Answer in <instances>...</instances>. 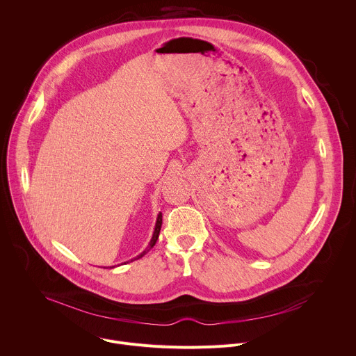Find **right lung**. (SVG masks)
Returning <instances> with one entry per match:
<instances>
[{"mask_svg": "<svg viewBox=\"0 0 356 356\" xmlns=\"http://www.w3.org/2000/svg\"><path fill=\"white\" fill-rule=\"evenodd\" d=\"M161 227H162V213H159L158 214V218H156V225H155V231H154V235H152V239H150V242H149V245H147V248L142 252V253H139V255L136 257V258H134V259H131V262H134L135 259H139V258H142L143 255H146V253L154 248V245L156 243V241H158V238H159V232H161ZM128 264V262H127ZM114 268V266H113Z\"/></svg>", "mask_w": 356, "mask_h": 356, "instance_id": "obj_1", "label": "right lung"}]
</instances>
